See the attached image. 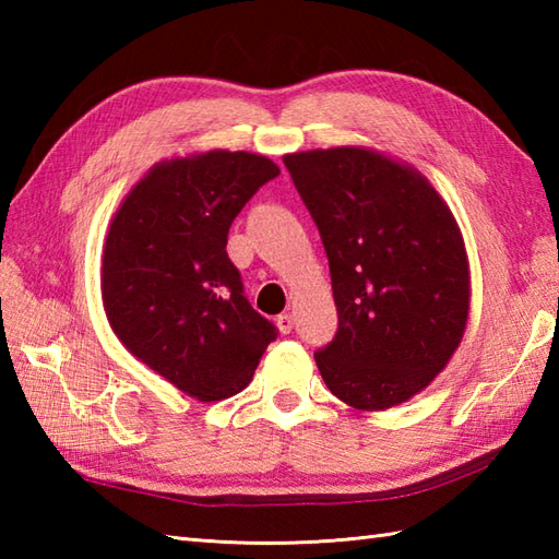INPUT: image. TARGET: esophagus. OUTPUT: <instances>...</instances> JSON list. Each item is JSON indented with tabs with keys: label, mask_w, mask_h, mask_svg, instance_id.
<instances>
[{
	"label": "esophagus",
	"mask_w": 559,
	"mask_h": 559,
	"mask_svg": "<svg viewBox=\"0 0 559 559\" xmlns=\"http://www.w3.org/2000/svg\"><path fill=\"white\" fill-rule=\"evenodd\" d=\"M276 326H278L281 334H290L293 326H295V319H293V314H278V319H276Z\"/></svg>",
	"instance_id": "34e87169"
}]
</instances>
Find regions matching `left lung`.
<instances>
[{"label":"left lung","mask_w":559,"mask_h":559,"mask_svg":"<svg viewBox=\"0 0 559 559\" xmlns=\"http://www.w3.org/2000/svg\"><path fill=\"white\" fill-rule=\"evenodd\" d=\"M283 163L314 218L338 312L314 353L329 391L384 411L444 370L466 331L471 273L444 199L418 170L370 148L288 153Z\"/></svg>","instance_id":"1"}]
</instances>
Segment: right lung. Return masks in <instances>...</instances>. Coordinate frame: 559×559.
<instances>
[{"instance_id": "add662e5", "label": "right lung", "mask_w": 559, "mask_h": 559, "mask_svg": "<svg viewBox=\"0 0 559 559\" xmlns=\"http://www.w3.org/2000/svg\"><path fill=\"white\" fill-rule=\"evenodd\" d=\"M278 173L247 151L156 163L105 237L100 288L115 336L197 401L242 391L276 341V326L247 302L225 245L237 213Z\"/></svg>"}]
</instances>
